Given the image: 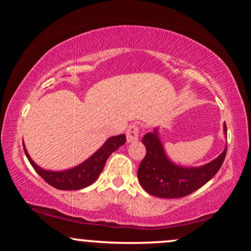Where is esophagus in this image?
I'll return each mask as SVG.
<instances>
[{
  "mask_svg": "<svg viewBox=\"0 0 251 251\" xmlns=\"http://www.w3.org/2000/svg\"><path fill=\"white\" fill-rule=\"evenodd\" d=\"M138 138H139V126L136 125L130 126L129 129L126 130V140H128V143L137 142Z\"/></svg>",
  "mask_w": 251,
  "mask_h": 251,
  "instance_id": "1",
  "label": "esophagus"
}]
</instances>
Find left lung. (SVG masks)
Here are the masks:
<instances>
[{
	"instance_id": "left-lung-1",
	"label": "left lung",
	"mask_w": 251,
	"mask_h": 251,
	"mask_svg": "<svg viewBox=\"0 0 251 251\" xmlns=\"http://www.w3.org/2000/svg\"><path fill=\"white\" fill-rule=\"evenodd\" d=\"M224 132L227 129L224 122ZM146 155L138 168V179L151 195L164 199H177L193 193L207 184L221 169L227 146L219 156L201 167H181L174 163L164 152L159 138V128L143 137Z\"/></svg>"
}]
</instances>
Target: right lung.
Listing matches in <instances>:
<instances>
[{
	"label": "right lung",
	"instance_id": "add662e5",
	"mask_svg": "<svg viewBox=\"0 0 251 251\" xmlns=\"http://www.w3.org/2000/svg\"><path fill=\"white\" fill-rule=\"evenodd\" d=\"M125 143L126 135L109 137L104 143V145L97 152L92 154L89 159L85 160L84 162L80 163L74 168H71V169L61 171L46 170L37 166L32 160V157L29 156L25 147V144H24V151H25L27 159H28L29 163L32 164V167L48 184L53 186L54 188H58V190L74 191L81 190V188H84L92 183H95L102 169H104V166L108 156Z\"/></svg>",
	"mask_w": 251,
	"mask_h": 251
}]
</instances>
